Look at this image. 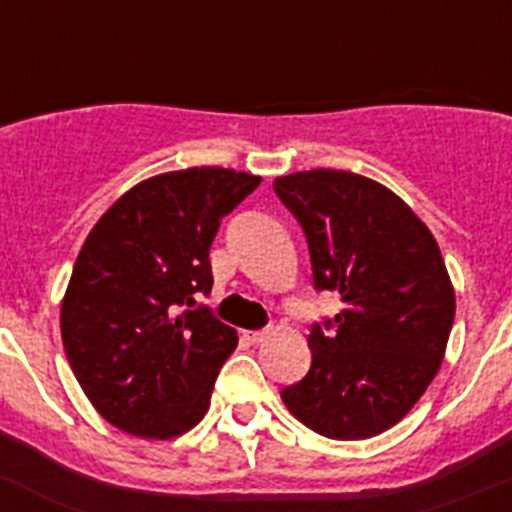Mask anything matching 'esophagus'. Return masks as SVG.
<instances>
[{"label":"esophagus","instance_id":"esophagus-1","mask_svg":"<svg viewBox=\"0 0 512 512\" xmlns=\"http://www.w3.org/2000/svg\"><path fill=\"white\" fill-rule=\"evenodd\" d=\"M271 336V330L269 328H264V330H251V333H246V338L251 343H261V341H266V338Z\"/></svg>","mask_w":512,"mask_h":512}]
</instances>
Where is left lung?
<instances>
[{
    "mask_svg": "<svg viewBox=\"0 0 512 512\" xmlns=\"http://www.w3.org/2000/svg\"><path fill=\"white\" fill-rule=\"evenodd\" d=\"M274 192L305 230L315 289L343 302L312 325L310 372L284 387V405L325 438L377 436L428 390L449 343L456 297L436 238L395 192L351 171H297Z\"/></svg>",
    "mask_w": 512,
    "mask_h": 512,
    "instance_id": "left-lung-1",
    "label": "left lung"
}]
</instances>
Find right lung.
Returning a JSON list of instances; mask_svg holds the SVG:
<instances>
[{"instance_id":"1","label":"right lung","mask_w":512,"mask_h":512,"mask_svg":"<svg viewBox=\"0 0 512 512\" xmlns=\"http://www.w3.org/2000/svg\"><path fill=\"white\" fill-rule=\"evenodd\" d=\"M261 176L220 166L135 184L99 217L61 302V338L97 413L140 438H174L205 418L238 346L194 295H210V246Z\"/></svg>"}]
</instances>
